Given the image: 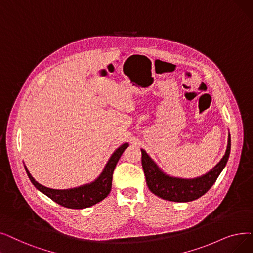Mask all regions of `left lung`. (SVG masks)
<instances>
[{"mask_svg":"<svg viewBox=\"0 0 253 253\" xmlns=\"http://www.w3.org/2000/svg\"><path fill=\"white\" fill-rule=\"evenodd\" d=\"M141 151V166L144 169L149 189L163 200L186 203L197 200L204 195L216 182L219 174L226 166L230 153V134L228 133L227 147L221 160L206 174L194 179L173 178L164 173L145 150Z\"/></svg>","mask_w":253,"mask_h":253,"instance_id":"left-lung-1","label":"left lung"}]
</instances>
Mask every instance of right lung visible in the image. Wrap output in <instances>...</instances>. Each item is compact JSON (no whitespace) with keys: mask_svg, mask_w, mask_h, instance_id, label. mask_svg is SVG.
Returning a JSON list of instances; mask_svg holds the SVG:
<instances>
[{"mask_svg":"<svg viewBox=\"0 0 253 253\" xmlns=\"http://www.w3.org/2000/svg\"><path fill=\"white\" fill-rule=\"evenodd\" d=\"M128 146V142H125V144L121 145L113 153V155L107 161L104 169L94 182L71 189L59 190L47 188L45 186H43L39 184L37 181H35V179L32 177V174L30 173L28 169L26 167L25 169L32 184L34 185L39 191L47 195L50 200L65 208L84 209L101 202L109 194V192H111L113 173L115 168L120 157L122 156L123 152Z\"/></svg>","mask_w":253,"mask_h":253,"instance_id":"1","label":"right lung"}]
</instances>
